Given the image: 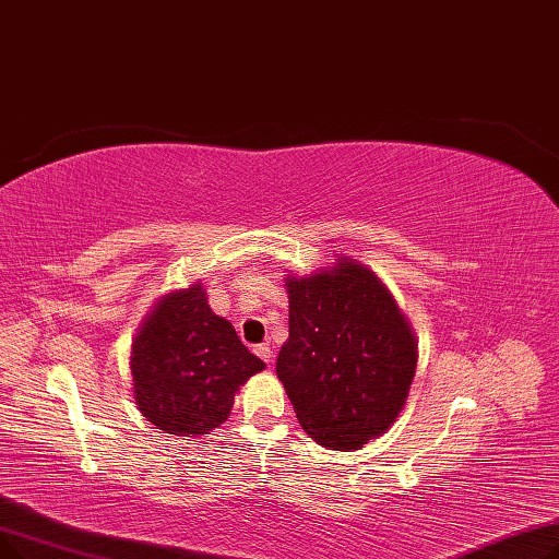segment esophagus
Here are the masks:
<instances>
[{
  "label": "esophagus",
  "mask_w": 559,
  "mask_h": 559,
  "mask_svg": "<svg viewBox=\"0 0 559 559\" xmlns=\"http://www.w3.org/2000/svg\"><path fill=\"white\" fill-rule=\"evenodd\" d=\"M254 355H257L261 361H265V364H271V361H273V350L269 348V345H257V348H254Z\"/></svg>",
  "instance_id": "obj_1"
}]
</instances>
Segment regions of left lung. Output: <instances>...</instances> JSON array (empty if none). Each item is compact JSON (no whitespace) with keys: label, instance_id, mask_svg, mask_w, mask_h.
Wrapping results in <instances>:
<instances>
[{"label":"left lung","instance_id":"8db88e82","mask_svg":"<svg viewBox=\"0 0 559 559\" xmlns=\"http://www.w3.org/2000/svg\"><path fill=\"white\" fill-rule=\"evenodd\" d=\"M284 282L288 338L277 378L316 443L359 450L407 403L418 361L412 323L386 284L350 257Z\"/></svg>","mask_w":559,"mask_h":559}]
</instances>
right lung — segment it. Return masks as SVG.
Wrapping results in <instances>:
<instances>
[{"instance_id": "right-lung-1", "label": "right lung", "mask_w": 559, "mask_h": 559, "mask_svg": "<svg viewBox=\"0 0 559 559\" xmlns=\"http://www.w3.org/2000/svg\"><path fill=\"white\" fill-rule=\"evenodd\" d=\"M139 412L175 437H204L231 414L234 395L265 364L211 311L202 282L162 296L129 355Z\"/></svg>"}]
</instances>
